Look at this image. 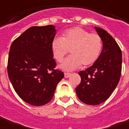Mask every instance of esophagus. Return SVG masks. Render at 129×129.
Here are the masks:
<instances>
[{
  "label": "esophagus",
  "instance_id": "obj_1",
  "mask_svg": "<svg viewBox=\"0 0 129 129\" xmlns=\"http://www.w3.org/2000/svg\"><path fill=\"white\" fill-rule=\"evenodd\" d=\"M70 75H71V74L70 73H67V72H65V73H64V77H65V78H68Z\"/></svg>",
  "mask_w": 129,
  "mask_h": 129
}]
</instances>
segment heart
<instances>
[{
  "label": "heart",
  "mask_w": 129,
  "mask_h": 129,
  "mask_svg": "<svg viewBox=\"0 0 129 129\" xmlns=\"http://www.w3.org/2000/svg\"><path fill=\"white\" fill-rule=\"evenodd\" d=\"M103 48L101 36L96 33H90L81 27H73L62 33V39L55 38L51 43L53 57L61 62L69 53L68 57L61 64L65 70H76L83 64L87 67L99 59Z\"/></svg>",
  "instance_id": "obj_1"
}]
</instances>
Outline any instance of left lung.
<instances>
[{
    "label": "left lung",
    "instance_id": "1",
    "mask_svg": "<svg viewBox=\"0 0 129 129\" xmlns=\"http://www.w3.org/2000/svg\"><path fill=\"white\" fill-rule=\"evenodd\" d=\"M103 42L99 59L86 70L80 71L81 83L76 88L77 96L83 103L96 105L110 98L119 81L122 54L116 41L105 30L95 27Z\"/></svg>",
    "mask_w": 129,
    "mask_h": 129
}]
</instances>
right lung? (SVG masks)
Here are the masks:
<instances>
[{"label":"right lung","mask_w":129,"mask_h":129,"mask_svg":"<svg viewBox=\"0 0 129 129\" xmlns=\"http://www.w3.org/2000/svg\"><path fill=\"white\" fill-rule=\"evenodd\" d=\"M55 26H31L13 41L9 52L8 74L19 97L34 106L52 100L57 83L64 78L51 50Z\"/></svg>","instance_id":"add662e5"}]
</instances>
